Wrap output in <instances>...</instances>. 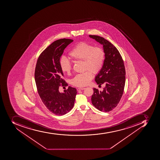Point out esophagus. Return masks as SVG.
Instances as JSON below:
<instances>
[{"instance_id": "obj_1", "label": "esophagus", "mask_w": 160, "mask_h": 160, "mask_svg": "<svg viewBox=\"0 0 160 160\" xmlns=\"http://www.w3.org/2000/svg\"><path fill=\"white\" fill-rule=\"evenodd\" d=\"M85 88H77V91L79 92V91H82V90H85Z\"/></svg>"}]
</instances>
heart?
Masks as SVG:
<instances>
[{
	"mask_svg": "<svg viewBox=\"0 0 160 160\" xmlns=\"http://www.w3.org/2000/svg\"><path fill=\"white\" fill-rule=\"evenodd\" d=\"M69 56L74 60L83 61L85 72L77 74L72 79L73 86L83 87L87 86L92 78L94 74L99 73L103 68L105 59V53L101 47H95L90 43L82 42L72 48ZM60 66L64 73L69 74L72 69V64L66 59L62 58L60 60Z\"/></svg>",
	"mask_w": 160,
	"mask_h": 160,
	"instance_id": "b5f03b06",
	"label": "heart"
}]
</instances>
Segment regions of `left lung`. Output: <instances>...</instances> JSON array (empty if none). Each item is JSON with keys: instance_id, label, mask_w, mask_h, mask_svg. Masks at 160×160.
<instances>
[{"instance_id": "left-lung-1", "label": "left lung", "mask_w": 160, "mask_h": 160, "mask_svg": "<svg viewBox=\"0 0 160 160\" xmlns=\"http://www.w3.org/2000/svg\"><path fill=\"white\" fill-rule=\"evenodd\" d=\"M103 45L105 53L104 65L95 78L99 86L105 85L103 91L93 88L91 101L99 110L109 112L114 109L120 101L124 89L125 69L123 60L117 48L103 37L89 35Z\"/></svg>"}]
</instances>
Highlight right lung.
<instances>
[{
    "label": "right lung",
    "instance_id": "obj_1",
    "mask_svg": "<svg viewBox=\"0 0 160 160\" xmlns=\"http://www.w3.org/2000/svg\"><path fill=\"white\" fill-rule=\"evenodd\" d=\"M73 40L61 39L55 41L42 52L38 57L35 70V79L40 97L47 109L56 115H63L74 106L77 92L68 87L64 92L59 88L68 86L62 78L60 58L64 50Z\"/></svg>",
    "mask_w": 160,
    "mask_h": 160
}]
</instances>
